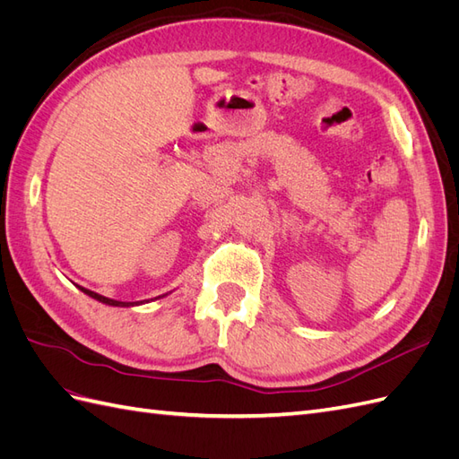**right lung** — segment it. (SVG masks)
Instances as JSON below:
<instances>
[{"instance_id":"right-lung-1","label":"right lung","mask_w":459,"mask_h":459,"mask_svg":"<svg viewBox=\"0 0 459 459\" xmlns=\"http://www.w3.org/2000/svg\"><path fill=\"white\" fill-rule=\"evenodd\" d=\"M82 293H86L88 297H91V299H95V300H100V302H103V304H108V307H124V308H128V307H140V304H143V302H149V300H140V302H122V300H115V299H107V297H103V295H100V293H93V290H90V289H86V287H80V285H76ZM160 297H166V295H160ZM160 297H155V299H160ZM152 300V299H151Z\"/></svg>"}]
</instances>
